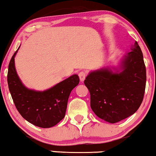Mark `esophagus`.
I'll return each instance as SVG.
<instances>
[{
  "label": "esophagus",
  "instance_id": "1",
  "mask_svg": "<svg viewBox=\"0 0 156 156\" xmlns=\"http://www.w3.org/2000/svg\"><path fill=\"white\" fill-rule=\"evenodd\" d=\"M78 76H79V78H80V80H81V81H83L84 80H85L86 76H87V73L86 72H84V71H81V72H80L78 73Z\"/></svg>",
  "mask_w": 156,
  "mask_h": 156
}]
</instances>
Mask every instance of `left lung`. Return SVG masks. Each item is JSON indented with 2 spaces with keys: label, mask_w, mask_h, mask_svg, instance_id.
Instances as JSON below:
<instances>
[{
  "label": "left lung",
  "mask_w": 156,
  "mask_h": 156,
  "mask_svg": "<svg viewBox=\"0 0 156 156\" xmlns=\"http://www.w3.org/2000/svg\"><path fill=\"white\" fill-rule=\"evenodd\" d=\"M121 72L102 68L90 73L84 80L96 115L115 123L133 115L143 100L146 68L143 54L136 41L124 56Z\"/></svg>",
  "instance_id": "8db88e82"
}]
</instances>
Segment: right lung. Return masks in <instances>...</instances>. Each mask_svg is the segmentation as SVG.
Instances as JSON below:
<instances>
[{"label": "right lung", "mask_w": 156, "mask_h": 156, "mask_svg": "<svg viewBox=\"0 0 156 156\" xmlns=\"http://www.w3.org/2000/svg\"><path fill=\"white\" fill-rule=\"evenodd\" d=\"M18 49L10 60L7 75L9 91L16 108L32 124L41 128L54 126L65 117L69 96L79 83V77L73 75L44 91L28 89L22 84L15 69L14 57Z\"/></svg>", "instance_id": "obj_1"}]
</instances>
